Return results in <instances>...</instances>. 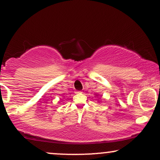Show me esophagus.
I'll return each mask as SVG.
<instances>
[{
	"label": "esophagus",
	"instance_id": "esophagus-1",
	"mask_svg": "<svg viewBox=\"0 0 160 160\" xmlns=\"http://www.w3.org/2000/svg\"><path fill=\"white\" fill-rule=\"evenodd\" d=\"M76 94H81V93H82V91H76Z\"/></svg>",
	"mask_w": 160,
	"mask_h": 160
}]
</instances>
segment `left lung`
<instances>
[{
	"mask_svg": "<svg viewBox=\"0 0 160 160\" xmlns=\"http://www.w3.org/2000/svg\"><path fill=\"white\" fill-rule=\"evenodd\" d=\"M96 95V96H98V95Z\"/></svg>",
	"mask_w": 160,
	"mask_h": 160,
	"instance_id": "1",
	"label": "left lung"
}]
</instances>
